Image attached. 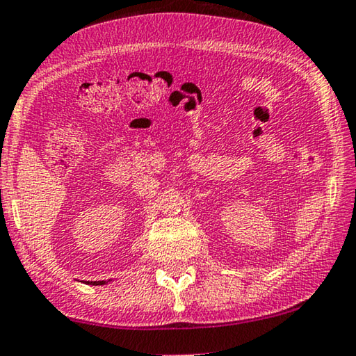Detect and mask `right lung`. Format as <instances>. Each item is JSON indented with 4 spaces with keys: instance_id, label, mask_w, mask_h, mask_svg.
<instances>
[{
    "instance_id": "add662e5",
    "label": "right lung",
    "mask_w": 356,
    "mask_h": 356,
    "mask_svg": "<svg viewBox=\"0 0 356 356\" xmlns=\"http://www.w3.org/2000/svg\"><path fill=\"white\" fill-rule=\"evenodd\" d=\"M109 282V280H108ZM108 282H90L89 285H105V283H108Z\"/></svg>"
}]
</instances>
